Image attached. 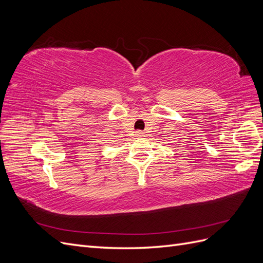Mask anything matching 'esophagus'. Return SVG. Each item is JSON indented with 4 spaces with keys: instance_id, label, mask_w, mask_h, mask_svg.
Here are the masks:
<instances>
[{
    "instance_id": "34e87169",
    "label": "esophagus",
    "mask_w": 263,
    "mask_h": 263,
    "mask_svg": "<svg viewBox=\"0 0 263 263\" xmlns=\"http://www.w3.org/2000/svg\"><path fill=\"white\" fill-rule=\"evenodd\" d=\"M144 136H145V134L142 133V132H136V137L141 138V137H144Z\"/></svg>"
}]
</instances>
